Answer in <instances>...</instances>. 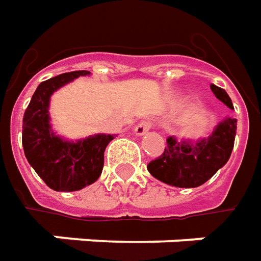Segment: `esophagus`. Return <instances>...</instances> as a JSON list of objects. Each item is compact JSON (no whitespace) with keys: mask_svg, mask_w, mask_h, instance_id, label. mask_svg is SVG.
Returning a JSON list of instances; mask_svg holds the SVG:
<instances>
[{"mask_svg":"<svg viewBox=\"0 0 261 261\" xmlns=\"http://www.w3.org/2000/svg\"><path fill=\"white\" fill-rule=\"evenodd\" d=\"M151 127V123L149 121H142L139 122L136 126H135L134 132L135 135H138V136H142V135H145L149 129Z\"/></svg>","mask_w":261,"mask_h":261,"instance_id":"esophagus-1","label":"esophagus"}]
</instances>
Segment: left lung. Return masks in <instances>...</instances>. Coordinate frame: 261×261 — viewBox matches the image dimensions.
Wrapping results in <instances>:
<instances>
[{
  "label": "left lung",
  "mask_w": 261,
  "mask_h": 261,
  "mask_svg": "<svg viewBox=\"0 0 261 261\" xmlns=\"http://www.w3.org/2000/svg\"><path fill=\"white\" fill-rule=\"evenodd\" d=\"M211 90L228 108H233L232 99L223 88L211 84ZM236 123L234 118H226L208 139L198 140L195 145L180 143L170 136L163 153L147 164L149 173L173 187L194 188L202 186L229 160L233 150Z\"/></svg>",
  "instance_id": "1"
}]
</instances>
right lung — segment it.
<instances>
[{"mask_svg":"<svg viewBox=\"0 0 261 261\" xmlns=\"http://www.w3.org/2000/svg\"><path fill=\"white\" fill-rule=\"evenodd\" d=\"M87 70L56 75L40 83L22 121V146L28 162L45 184L55 191H79L99 178L104 151L114 135H95L67 142L53 134L49 123L50 95Z\"/></svg>","mask_w":261,"mask_h":261,"instance_id":"add662e5","label":"right lung"}]
</instances>
